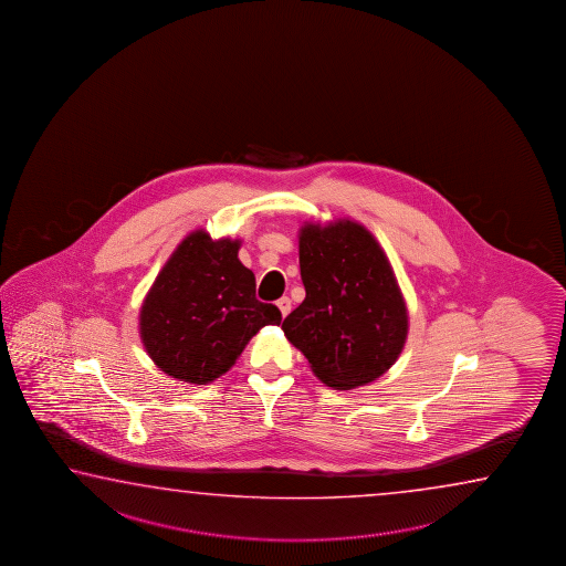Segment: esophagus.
I'll return each mask as SVG.
<instances>
[{
  "mask_svg": "<svg viewBox=\"0 0 566 566\" xmlns=\"http://www.w3.org/2000/svg\"><path fill=\"white\" fill-rule=\"evenodd\" d=\"M279 311H281V316H287L289 311H291V298L281 297L277 301Z\"/></svg>",
  "mask_w": 566,
  "mask_h": 566,
  "instance_id": "34e87169",
  "label": "esophagus"
}]
</instances>
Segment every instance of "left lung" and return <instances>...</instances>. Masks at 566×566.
<instances>
[{"instance_id": "8db88e82", "label": "left lung", "mask_w": 566, "mask_h": 566, "mask_svg": "<svg viewBox=\"0 0 566 566\" xmlns=\"http://www.w3.org/2000/svg\"><path fill=\"white\" fill-rule=\"evenodd\" d=\"M305 301L283 321L289 343L321 382L353 390L374 382L402 355L408 307L380 243L355 220L298 230Z\"/></svg>"}]
</instances>
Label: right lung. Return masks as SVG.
Listing matches in <instances>:
<instances>
[{"instance_id": "add662e5", "label": "right lung", "mask_w": 566, "mask_h": 566, "mask_svg": "<svg viewBox=\"0 0 566 566\" xmlns=\"http://www.w3.org/2000/svg\"><path fill=\"white\" fill-rule=\"evenodd\" d=\"M241 240L188 233L148 289L138 316L140 340L154 365L188 384L228 373L265 325L275 305L255 298V275L241 263Z\"/></svg>"}]
</instances>
